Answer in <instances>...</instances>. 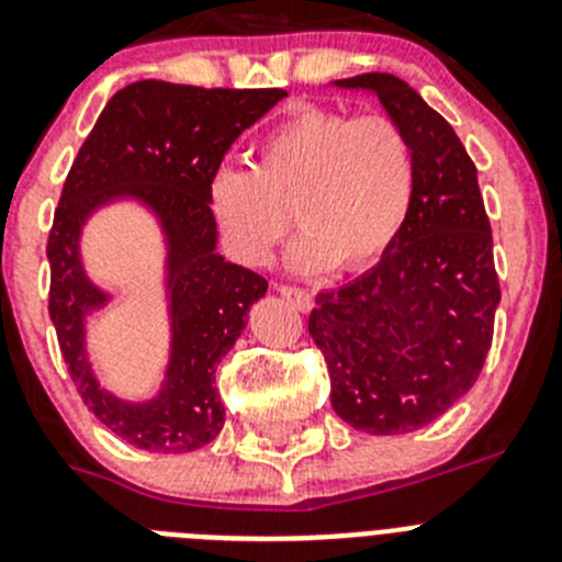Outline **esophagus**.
I'll return each mask as SVG.
<instances>
[{
    "instance_id": "obj_1",
    "label": "esophagus",
    "mask_w": 562,
    "mask_h": 562,
    "mask_svg": "<svg viewBox=\"0 0 562 562\" xmlns=\"http://www.w3.org/2000/svg\"><path fill=\"white\" fill-rule=\"evenodd\" d=\"M278 292H281V297H286V301L292 303V306H297L301 312H308L312 308V295H308L306 290H301V286H278Z\"/></svg>"
}]
</instances>
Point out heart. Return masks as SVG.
Wrapping results in <instances>:
<instances>
[{
  "instance_id": "1",
  "label": "heart",
  "mask_w": 562,
  "mask_h": 562,
  "mask_svg": "<svg viewBox=\"0 0 562 562\" xmlns=\"http://www.w3.org/2000/svg\"><path fill=\"white\" fill-rule=\"evenodd\" d=\"M415 158L387 116L303 105L272 127L254 167L225 164L209 180V203L239 261L261 267L292 231L306 234L292 267L357 272L387 254L409 217Z\"/></svg>"
}]
</instances>
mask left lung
Instances as JSON below:
<instances>
[{"instance_id":"8db88e82","label":"left lung","mask_w":562,"mask_h":562,"mask_svg":"<svg viewBox=\"0 0 562 562\" xmlns=\"http://www.w3.org/2000/svg\"><path fill=\"white\" fill-rule=\"evenodd\" d=\"M368 89L409 138L415 198L382 261L321 292L308 334L331 379V406L368 435L437 420L476 384L502 301L476 167L424 97L384 71L334 80Z\"/></svg>"}]
</instances>
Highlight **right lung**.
I'll list each match as a JSON object with an SVG mask.
<instances>
[{"mask_svg": "<svg viewBox=\"0 0 562 562\" xmlns=\"http://www.w3.org/2000/svg\"><path fill=\"white\" fill-rule=\"evenodd\" d=\"M284 89H200L164 80L125 86L102 108L82 142L46 239L49 317L77 393L100 424L144 451L183 454L220 435L225 420L214 373L267 292L254 270L217 254L209 180L245 127L259 122ZM133 196L168 236L173 351L162 393L131 405L99 387L85 353V315L106 296L79 265L81 223L100 204Z\"/></svg>", "mask_w": 562, "mask_h": 562, "instance_id": "right-lung-1", "label": "right lung"}]
</instances>
